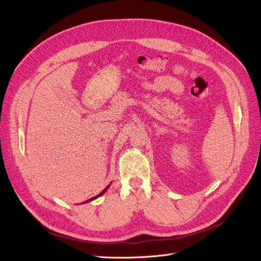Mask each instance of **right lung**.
Masks as SVG:
<instances>
[{"label":"right lung","mask_w":261,"mask_h":261,"mask_svg":"<svg viewBox=\"0 0 261 261\" xmlns=\"http://www.w3.org/2000/svg\"><path fill=\"white\" fill-rule=\"evenodd\" d=\"M109 186H110V185H108V186H107V187H106V188H105V189H104V190H103V191H102V192H101L100 194H97L96 196H93V197H91V198H90V200H88V201H86V202H83V203H88V202H90V201H93V200H95V198H97L98 196H101V195H103V194H104V193L106 192V190H107V189L109 188Z\"/></svg>","instance_id":"right-lung-1"}]
</instances>
